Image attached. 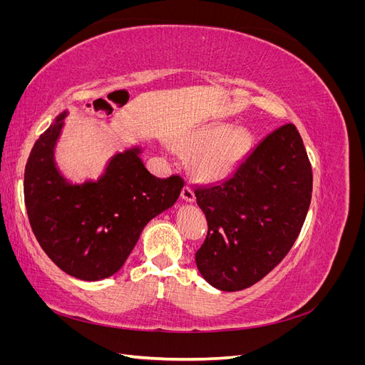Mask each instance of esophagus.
<instances>
[{
    "label": "esophagus",
    "instance_id": "34e87169",
    "mask_svg": "<svg viewBox=\"0 0 365 365\" xmlns=\"http://www.w3.org/2000/svg\"><path fill=\"white\" fill-rule=\"evenodd\" d=\"M181 197H182V200H184L185 202H193V201H195V193H193L192 185L185 184V185L182 187V190H181Z\"/></svg>",
    "mask_w": 365,
    "mask_h": 365
}]
</instances>
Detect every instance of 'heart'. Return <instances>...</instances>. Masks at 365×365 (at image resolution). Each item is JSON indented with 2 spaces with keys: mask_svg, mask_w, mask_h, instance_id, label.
<instances>
[{
  "mask_svg": "<svg viewBox=\"0 0 365 365\" xmlns=\"http://www.w3.org/2000/svg\"><path fill=\"white\" fill-rule=\"evenodd\" d=\"M250 148L251 135L242 128H204L180 141L184 153H195L192 158L195 176L207 182L220 181L233 173Z\"/></svg>",
  "mask_w": 365,
  "mask_h": 365,
  "instance_id": "obj_1",
  "label": "heart"
}]
</instances>
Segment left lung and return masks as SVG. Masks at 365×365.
<instances>
[{
  "instance_id": "obj_1",
  "label": "left lung",
  "mask_w": 365,
  "mask_h": 365,
  "mask_svg": "<svg viewBox=\"0 0 365 365\" xmlns=\"http://www.w3.org/2000/svg\"><path fill=\"white\" fill-rule=\"evenodd\" d=\"M207 236L196 267L227 292L260 282L292 248L311 204L312 165L292 123L272 130L227 180L197 187Z\"/></svg>"
}]
</instances>
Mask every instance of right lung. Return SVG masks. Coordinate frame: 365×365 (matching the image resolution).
Here are the masks:
<instances>
[{
  "label": "right lung",
  "mask_w": 365,
  "mask_h": 365,
  "mask_svg": "<svg viewBox=\"0 0 365 365\" xmlns=\"http://www.w3.org/2000/svg\"><path fill=\"white\" fill-rule=\"evenodd\" d=\"M65 113L36 140L24 172V202L33 235L58 267L85 282L115 274L150 219L181 193L180 175L160 180L138 157L118 153L97 182L73 185L54 168L53 148Z\"/></svg>",
  "instance_id": "add662e5"
}]
</instances>
